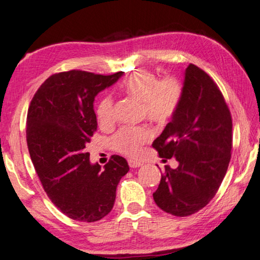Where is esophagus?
Returning <instances> with one entry per match:
<instances>
[{
	"label": "esophagus",
	"mask_w": 260,
	"mask_h": 260,
	"mask_svg": "<svg viewBox=\"0 0 260 260\" xmlns=\"http://www.w3.org/2000/svg\"><path fill=\"white\" fill-rule=\"evenodd\" d=\"M128 166L131 168H139L142 166L140 161H135V160H128Z\"/></svg>",
	"instance_id": "1"
}]
</instances>
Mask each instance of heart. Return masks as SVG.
I'll use <instances>...</instances> for the list:
<instances>
[{
    "label": "heart",
    "instance_id": "1",
    "mask_svg": "<svg viewBox=\"0 0 260 260\" xmlns=\"http://www.w3.org/2000/svg\"><path fill=\"white\" fill-rule=\"evenodd\" d=\"M123 92L141 103L142 114L156 124H166L177 113L184 95V85L175 75L157 79L155 73L147 70L136 71L121 84ZM96 118L101 125L114 120V100L106 95L96 107ZM151 139L145 128L125 127L117 132L111 140L114 150L127 156H136L141 147Z\"/></svg>",
    "mask_w": 260,
    "mask_h": 260
}]
</instances>
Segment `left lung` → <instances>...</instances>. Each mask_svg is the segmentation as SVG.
Wrapping results in <instances>:
<instances>
[{
	"label": "left lung",
	"instance_id": "obj_1",
	"mask_svg": "<svg viewBox=\"0 0 260 260\" xmlns=\"http://www.w3.org/2000/svg\"><path fill=\"white\" fill-rule=\"evenodd\" d=\"M152 146L167 161L153 192L155 204L171 215L194 214L220 188L231 159L232 117L220 88L194 64L186 69L184 95L176 115Z\"/></svg>",
	"mask_w": 260,
	"mask_h": 260
}]
</instances>
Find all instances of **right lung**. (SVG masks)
Returning <instances> with one entry per match:
<instances>
[{
  "label": "right lung",
  "mask_w": 260,
  "mask_h": 260,
  "mask_svg": "<svg viewBox=\"0 0 260 260\" xmlns=\"http://www.w3.org/2000/svg\"><path fill=\"white\" fill-rule=\"evenodd\" d=\"M72 70L50 75L36 91L27 115V144L44 190L72 220L95 222L113 210L116 189L129 170L111 155L101 170L91 165L85 145L96 131L94 96L118 80Z\"/></svg>",
  "instance_id": "obj_1"
}]
</instances>
